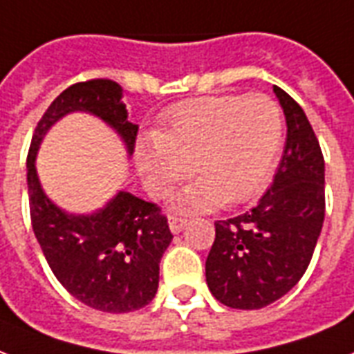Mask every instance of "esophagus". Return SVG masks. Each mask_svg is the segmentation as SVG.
Wrapping results in <instances>:
<instances>
[{
    "label": "esophagus",
    "instance_id": "34e87169",
    "mask_svg": "<svg viewBox=\"0 0 354 354\" xmlns=\"http://www.w3.org/2000/svg\"><path fill=\"white\" fill-rule=\"evenodd\" d=\"M187 225V219L183 217H178V215H169V228H171L172 234H178V232L183 230V226Z\"/></svg>",
    "mask_w": 354,
    "mask_h": 354
}]
</instances>
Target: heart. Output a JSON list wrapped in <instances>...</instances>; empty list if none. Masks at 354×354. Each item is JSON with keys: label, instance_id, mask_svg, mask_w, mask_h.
<instances>
[{"label": "heart", "instance_id": "obj_1", "mask_svg": "<svg viewBox=\"0 0 354 354\" xmlns=\"http://www.w3.org/2000/svg\"><path fill=\"white\" fill-rule=\"evenodd\" d=\"M284 120L273 98L204 96L174 105L161 128L137 147V165L148 187L165 196L191 174L182 209H212L250 201L263 187L282 147Z\"/></svg>", "mask_w": 354, "mask_h": 354}]
</instances>
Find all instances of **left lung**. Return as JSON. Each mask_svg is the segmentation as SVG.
Here are the masks:
<instances>
[{
	"label": "left lung",
	"instance_id": "1",
	"mask_svg": "<svg viewBox=\"0 0 354 354\" xmlns=\"http://www.w3.org/2000/svg\"><path fill=\"white\" fill-rule=\"evenodd\" d=\"M286 115V147L267 193L250 212L215 223L206 260L213 297L258 310L301 280L325 219V159L303 107L274 87Z\"/></svg>",
	"mask_w": 354,
	"mask_h": 354
}]
</instances>
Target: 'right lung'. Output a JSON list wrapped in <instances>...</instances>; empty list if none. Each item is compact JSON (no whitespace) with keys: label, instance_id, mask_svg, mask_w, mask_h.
I'll return each instance as SVG.
<instances>
[{"label":"right lung","instance_id":"obj_1","mask_svg":"<svg viewBox=\"0 0 354 354\" xmlns=\"http://www.w3.org/2000/svg\"><path fill=\"white\" fill-rule=\"evenodd\" d=\"M120 98L122 87L107 77L74 83L46 109L27 152L31 225L48 266L70 295L109 314L142 308L156 295L159 261L172 239L165 213L153 202L120 191L93 215H68L44 195L35 158L51 124L72 111L105 120L133 153L139 126L128 122Z\"/></svg>","mask_w":354,"mask_h":354}]
</instances>
